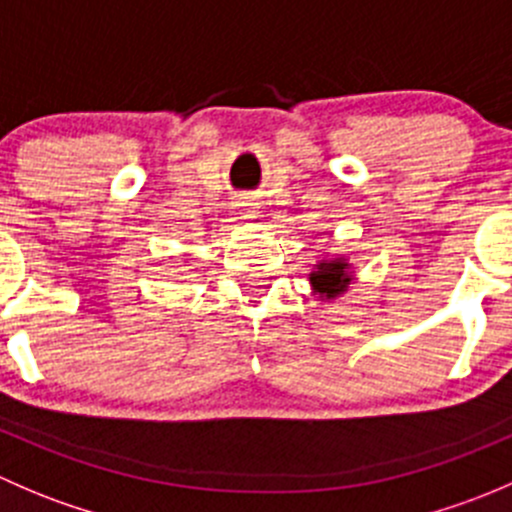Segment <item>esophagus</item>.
<instances>
[{"mask_svg": "<svg viewBox=\"0 0 512 512\" xmlns=\"http://www.w3.org/2000/svg\"><path fill=\"white\" fill-rule=\"evenodd\" d=\"M237 210H240V218H245V220L257 218V208H255V203H250V200H242V203H237Z\"/></svg>", "mask_w": 512, "mask_h": 512, "instance_id": "34e87169", "label": "esophagus"}]
</instances>
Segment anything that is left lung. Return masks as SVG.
I'll use <instances>...</instances> for the list:
<instances>
[{
    "instance_id": "8db88e82",
    "label": "left lung",
    "mask_w": 512,
    "mask_h": 512,
    "mask_svg": "<svg viewBox=\"0 0 512 512\" xmlns=\"http://www.w3.org/2000/svg\"><path fill=\"white\" fill-rule=\"evenodd\" d=\"M352 265L344 257H332V260H322L309 275V285H312L314 294L322 299H337L339 294L347 292L352 285Z\"/></svg>"
}]
</instances>
